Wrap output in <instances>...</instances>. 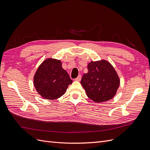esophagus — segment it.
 Wrapping results in <instances>:
<instances>
[{
    "label": "esophagus",
    "mask_w": 150,
    "mask_h": 150,
    "mask_svg": "<svg viewBox=\"0 0 150 150\" xmlns=\"http://www.w3.org/2000/svg\"><path fill=\"white\" fill-rule=\"evenodd\" d=\"M81 79V75H79L76 79H74V80L77 81H80Z\"/></svg>",
    "instance_id": "34e87169"
}]
</instances>
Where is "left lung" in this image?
Masks as SVG:
<instances>
[{
	"mask_svg": "<svg viewBox=\"0 0 150 150\" xmlns=\"http://www.w3.org/2000/svg\"><path fill=\"white\" fill-rule=\"evenodd\" d=\"M88 69L81 81L88 97L96 103L105 102L114 97L120 81L110 63L105 60L91 61Z\"/></svg>",
	"mask_w": 150,
	"mask_h": 150,
	"instance_id": "left-lung-1",
	"label": "left lung"
}]
</instances>
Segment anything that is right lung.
Listing matches in <instances>:
<instances>
[{"label": "right lung", "instance_id": "add662e5", "mask_svg": "<svg viewBox=\"0 0 150 150\" xmlns=\"http://www.w3.org/2000/svg\"><path fill=\"white\" fill-rule=\"evenodd\" d=\"M72 83L69 74L62 67L61 61L52 58L39 66L34 77V85L38 93L51 100L62 96Z\"/></svg>", "mask_w": 150, "mask_h": 150}]
</instances>
